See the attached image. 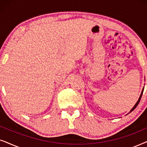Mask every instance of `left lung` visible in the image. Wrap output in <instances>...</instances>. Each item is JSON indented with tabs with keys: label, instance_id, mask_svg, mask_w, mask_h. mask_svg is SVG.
Segmentation results:
<instances>
[{
	"label": "left lung",
	"instance_id": "left-lung-1",
	"mask_svg": "<svg viewBox=\"0 0 147 147\" xmlns=\"http://www.w3.org/2000/svg\"><path fill=\"white\" fill-rule=\"evenodd\" d=\"M143 90H144V89H143V90H142V92H141V94H140V97H139V99H138V101H137V102H136V104H135V105H134V107L132 108V110H130V112H131L132 111H133V110H134V109H135V108H136V106H138V104H139V102H140V99H141V97H142V93H143Z\"/></svg>",
	"mask_w": 147,
	"mask_h": 147
}]
</instances>
